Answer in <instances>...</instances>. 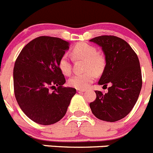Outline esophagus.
<instances>
[{"instance_id": "obj_1", "label": "esophagus", "mask_w": 153, "mask_h": 153, "mask_svg": "<svg viewBox=\"0 0 153 153\" xmlns=\"http://www.w3.org/2000/svg\"><path fill=\"white\" fill-rule=\"evenodd\" d=\"M76 91L78 93H83V92H85V90H83V89H76Z\"/></svg>"}]
</instances>
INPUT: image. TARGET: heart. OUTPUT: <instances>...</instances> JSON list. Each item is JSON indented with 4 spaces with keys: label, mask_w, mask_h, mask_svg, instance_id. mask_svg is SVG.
<instances>
[{
    "label": "heart",
    "mask_w": 153,
    "mask_h": 153,
    "mask_svg": "<svg viewBox=\"0 0 153 153\" xmlns=\"http://www.w3.org/2000/svg\"><path fill=\"white\" fill-rule=\"evenodd\" d=\"M74 59H84L85 73L78 74L68 80V85L77 89H85L94 82L97 75H100L104 72L106 66V59L102 54L97 53L94 46L85 42L75 44L71 51ZM58 67L65 75H69L72 72V65L66 55H63L58 61Z\"/></svg>",
    "instance_id": "heart-1"
}]
</instances>
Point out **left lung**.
Masks as SVG:
<instances>
[{"instance_id": "8db88e82", "label": "left lung", "mask_w": 153, "mask_h": 153, "mask_svg": "<svg viewBox=\"0 0 153 153\" xmlns=\"http://www.w3.org/2000/svg\"><path fill=\"white\" fill-rule=\"evenodd\" d=\"M90 41L102 47L106 59L98 83L103 87L110 85L106 94L95 91L97 98L90 107L99 119L116 122L130 113L139 97L142 88L139 59L128 43L118 37L101 35Z\"/></svg>"}]
</instances>
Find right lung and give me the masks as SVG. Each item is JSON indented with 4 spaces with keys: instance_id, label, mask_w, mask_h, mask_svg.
<instances>
[{
    "instance_id": "right-lung-1",
    "label": "right lung",
    "mask_w": 153,
    "mask_h": 153,
    "mask_svg": "<svg viewBox=\"0 0 153 153\" xmlns=\"http://www.w3.org/2000/svg\"><path fill=\"white\" fill-rule=\"evenodd\" d=\"M69 46L59 38L40 36L25 45L13 68L15 97L22 112L40 125L59 122L65 115L76 90L63 85L58 61ZM55 88L53 92L49 91Z\"/></svg>"
}]
</instances>
